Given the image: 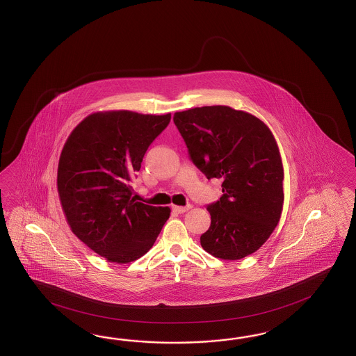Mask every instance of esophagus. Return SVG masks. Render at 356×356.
I'll use <instances>...</instances> for the list:
<instances>
[{
	"label": "esophagus",
	"instance_id": "1",
	"mask_svg": "<svg viewBox=\"0 0 356 356\" xmlns=\"http://www.w3.org/2000/svg\"><path fill=\"white\" fill-rule=\"evenodd\" d=\"M192 207V205L188 206H172V210L175 213H177V214H183V213H186L189 209Z\"/></svg>",
	"mask_w": 356,
	"mask_h": 356
}]
</instances>
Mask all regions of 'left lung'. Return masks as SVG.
Here are the masks:
<instances>
[{
	"label": "left lung",
	"mask_w": 356,
	"mask_h": 356,
	"mask_svg": "<svg viewBox=\"0 0 356 356\" xmlns=\"http://www.w3.org/2000/svg\"><path fill=\"white\" fill-rule=\"evenodd\" d=\"M173 122L194 165L209 180H222L223 195L207 205L211 225L202 248L218 259L247 257L269 238L283 207V165L271 131L227 106L176 112Z\"/></svg>",
	"instance_id": "8db88e82"
}]
</instances>
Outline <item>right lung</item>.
<instances>
[{
  "label": "right lung",
  "instance_id": "obj_1",
  "mask_svg": "<svg viewBox=\"0 0 356 356\" xmlns=\"http://www.w3.org/2000/svg\"><path fill=\"white\" fill-rule=\"evenodd\" d=\"M171 113L97 112L66 140L57 189L73 234L109 262L128 264L150 250L170 218V207L134 200L130 181Z\"/></svg>",
  "mask_w": 356,
  "mask_h": 356
}]
</instances>
